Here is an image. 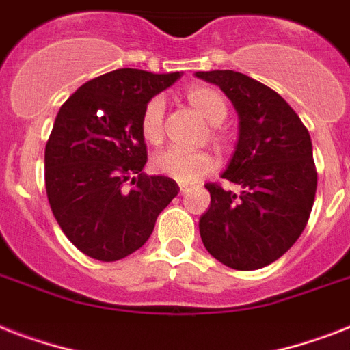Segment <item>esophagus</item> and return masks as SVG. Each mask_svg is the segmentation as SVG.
Instances as JSON below:
<instances>
[{
    "label": "esophagus",
    "mask_w": 350,
    "mask_h": 350,
    "mask_svg": "<svg viewBox=\"0 0 350 350\" xmlns=\"http://www.w3.org/2000/svg\"><path fill=\"white\" fill-rule=\"evenodd\" d=\"M187 192H189V187H187V185H180V194H181V196H183V194H187Z\"/></svg>",
    "instance_id": "obj_1"
}]
</instances>
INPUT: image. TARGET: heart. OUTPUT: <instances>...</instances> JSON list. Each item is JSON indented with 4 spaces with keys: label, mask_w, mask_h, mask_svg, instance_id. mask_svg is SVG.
<instances>
[{
    "label": "heart",
    "mask_w": 350,
    "mask_h": 350,
    "mask_svg": "<svg viewBox=\"0 0 350 350\" xmlns=\"http://www.w3.org/2000/svg\"><path fill=\"white\" fill-rule=\"evenodd\" d=\"M189 105L207 121L208 125H214L211 131V137L214 143L224 142L221 132L218 126L221 125L229 114L227 101L221 96L219 90L208 85H194L187 90L185 94ZM163 118H165V103L163 100L156 96L147 101L143 107L142 118H139V131H142L143 139L150 145H158L163 139ZM214 158L208 152L203 150H183V148H165L152 158V169L158 174L169 176L172 180L180 181L183 185L196 183L214 170Z\"/></svg>",
    "instance_id": "heart-1"
}]
</instances>
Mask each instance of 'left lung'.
<instances>
[{"mask_svg": "<svg viewBox=\"0 0 350 350\" xmlns=\"http://www.w3.org/2000/svg\"><path fill=\"white\" fill-rule=\"evenodd\" d=\"M218 85L238 112V143L221 178L207 183L211 207L200 218L205 249L236 271H256L287 252L309 221L318 174L312 143L282 96L234 70L196 72Z\"/></svg>", "mask_w": 350, "mask_h": 350, "instance_id": "obj_1", "label": "left lung"}]
</instances>
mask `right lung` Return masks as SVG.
<instances>
[{
	"label": "right lung",
	"mask_w": 350,
	"mask_h": 350,
	"mask_svg": "<svg viewBox=\"0 0 350 350\" xmlns=\"http://www.w3.org/2000/svg\"><path fill=\"white\" fill-rule=\"evenodd\" d=\"M180 76L118 68L81 85L57 112L45 147L46 196L83 254L100 261L132 254L180 191L167 176L142 172L147 145L139 131L143 107Z\"/></svg>",
	"instance_id": "add662e5"
}]
</instances>
